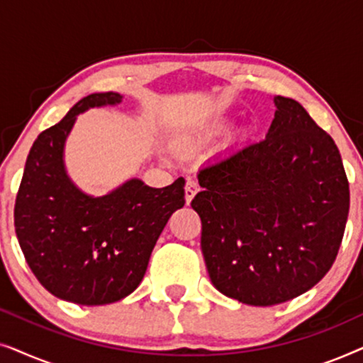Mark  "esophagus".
<instances>
[{
  "mask_svg": "<svg viewBox=\"0 0 363 363\" xmlns=\"http://www.w3.org/2000/svg\"><path fill=\"white\" fill-rule=\"evenodd\" d=\"M200 190V186H198V183L195 180H188L186 185H185V200H186V205H190L193 198Z\"/></svg>",
  "mask_w": 363,
  "mask_h": 363,
  "instance_id": "34e87169",
  "label": "esophagus"
}]
</instances>
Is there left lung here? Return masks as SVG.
Here are the masks:
<instances>
[{"label":"left lung","instance_id":"left-lung-1","mask_svg":"<svg viewBox=\"0 0 363 363\" xmlns=\"http://www.w3.org/2000/svg\"><path fill=\"white\" fill-rule=\"evenodd\" d=\"M266 138L208 162L191 208L213 286L250 306L312 289L334 264L349 216L339 148L299 102L274 97Z\"/></svg>","mask_w":363,"mask_h":363}]
</instances>
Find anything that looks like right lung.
<instances>
[{
	"label": "right lung",
	"mask_w": 363,
	"mask_h": 363,
	"mask_svg": "<svg viewBox=\"0 0 363 363\" xmlns=\"http://www.w3.org/2000/svg\"><path fill=\"white\" fill-rule=\"evenodd\" d=\"M117 92H96L39 133L29 150L14 205V228L29 267L59 299L104 306L132 294L158 236L185 205V180L152 188L130 178L102 196L67 175L64 148L79 113L117 106Z\"/></svg>",
	"instance_id": "right-lung-1"
}]
</instances>
